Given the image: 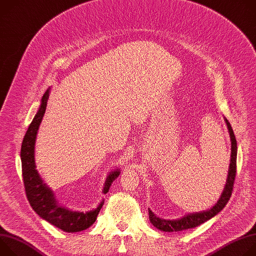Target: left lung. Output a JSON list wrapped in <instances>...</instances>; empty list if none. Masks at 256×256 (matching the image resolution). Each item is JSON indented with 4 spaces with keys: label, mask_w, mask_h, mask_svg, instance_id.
<instances>
[{
    "label": "left lung",
    "mask_w": 256,
    "mask_h": 256,
    "mask_svg": "<svg viewBox=\"0 0 256 256\" xmlns=\"http://www.w3.org/2000/svg\"><path fill=\"white\" fill-rule=\"evenodd\" d=\"M225 122L227 124L228 130L230 134V138H231V160H230L226 184L221 196L218 198V202L210 208L202 210V212H190V214H184L182 218H175V220H166V218H159L149 208V218L151 223L153 224V226L156 227L157 229L164 232H180L188 229L196 228L198 225L208 221L210 218H212L216 214L220 212L229 202L233 192V186H234L235 176H236L237 142H236L235 134L230 122L227 120V118H225Z\"/></svg>",
    "instance_id": "8db88e82"
}]
</instances>
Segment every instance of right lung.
<instances>
[{
	"label": "right lung",
	"instance_id": "right-lung-1",
	"mask_svg": "<svg viewBox=\"0 0 256 256\" xmlns=\"http://www.w3.org/2000/svg\"><path fill=\"white\" fill-rule=\"evenodd\" d=\"M48 96L50 89H48L42 96L38 112L30 124L21 146L20 156L26 196L35 212L52 225L68 233L80 232L94 224L104 200H102L96 208L86 212L70 210L64 208L58 204L54 192L44 184L38 171L36 170L34 158L35 140L40 122L46 114ZM120 173V169H116L107 175L102 190L103 194L109 190V188L118 177Z\"/></svg>",
	"mask_w": 256,
	"mask_h": 256
}]
</instances>
